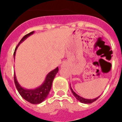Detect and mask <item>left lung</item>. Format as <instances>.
I'll return each instance as SVG.
<instances>
[{"mask_svg":"<svg viewBox=\"0 0 122 122\" xmlns=\"http://www.w3.org/2000/svg\"><path fill=\"white\" fill-rule=\"evenodd\" d=\"M70 89H71V92H72L73 96H74L76 97V99H77L78 101H79L80 102H82V103H85V104H91V103H92V102H94L95 101H96L97 99H98L99 97H100V96H99V97H96V98L92 99H85V98H83V97H82L80 96H78V94H76V93L74 91H73V90L72 88H71V86H70Z\"/></svg>","mask_w":122,"mask_h":122,"instance_id":"left-lung-1","label":"left lung"}]
</instances>
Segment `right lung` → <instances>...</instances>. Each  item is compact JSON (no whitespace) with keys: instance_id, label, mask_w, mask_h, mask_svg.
<instances>
[{"instance_id":"add662e5","label":"right lung","mask_w":122,"mask_h":122,"mask_svg":"<svg viewBox=\"0 0 122 122\" xmlns=\"http://www.w3.org/2000/svg\"><path fill=\"white\" fill-rule=\"evenodd\" d=\"M33 33H34V31H31L30 33H28L26 35H25L22 38V39L20 41L18 45L15 49V51H14V59L15 54H16V49H17L18 46L22 42H23L27 37H29L30 35H32ZM58 70H59V69H58V67H57L54 70L51 71V72L49 73L47 76H46V79L44 80V83H42L41 86H39V87H37L35 89H24L22 87H21V85L19 84V83L16 80V75H15V73H14V80L16 89L18 90V92L20 93V94L21 95V96L24 99L27 101L28 102L34 104H40L42 102H43L46 99V97H47L48 94H49V93L51 91V89L52 83L54 78L55 77L56 75L57 74V73L58 72Z\"/></svg>"}]
</instances>
